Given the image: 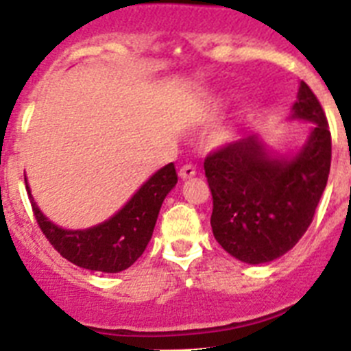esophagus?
Instances as JSON below:
<instances>
[{"label":"esophagus","mask_w":351,"mask_h":351,"mask_svg":"<svg viewBox=\"0 0 351 351\" xmlns=\"http://www.w3.org/2000/svg\"><path fill=\"white\" fill-rule=\"evenodd\" d=\"M195 173H197V169H195L191 163H186V165H182L181 169H179V178L184 181V179H191L195 178Z\"/></svg>","instance_id":"1"}]
</instances>
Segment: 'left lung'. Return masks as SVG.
Here are the masks:
<instances>
[{
  "label": "left lung",
  "instance_id": "1",
  "mask_svg": "<svg viewBox=\"0 0 351 351\" xmlns=\"http://www.w3.org/2000/svg\"><path fill=\"white\" fill-rule=\"evenodd\" d=\"M291 117L313 123L308 142L293 158H272L262 138L250 135L221 145L204 161L213 234L241 262H272L295 246L327 186L330 130L306 82H300Z\"/></svg>",
  "mask_w": 351,
  "mask_h": 351
}]
</instances>
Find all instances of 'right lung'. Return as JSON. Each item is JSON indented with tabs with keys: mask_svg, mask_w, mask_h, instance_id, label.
<instances>
[{
	"mask_svg": "<svg viewBox=\"0 0 351 351\" xmlns=\"http://www.w3.org/2000/svg\"><path fill=\"white\" fill-rule=\"evenodd\" d=\"M176 182L178 172L173 163H169L144 182L119 213L86 230H64L49 221L31 197L27 181L26 190L40 230L63 258L89 271L121 272L144 253L161 204Z\"/></svg>",
	"mask_w": 351,
	"mask_h": 351,
	"instance_id": "1",
	"label": "right lung"
}]
</instances>
